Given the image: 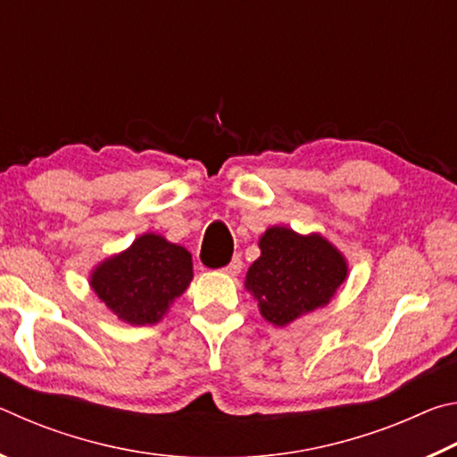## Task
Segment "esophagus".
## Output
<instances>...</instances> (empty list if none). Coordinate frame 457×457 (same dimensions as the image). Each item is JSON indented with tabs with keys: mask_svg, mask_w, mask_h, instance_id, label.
Returning <instances> with one entry per match:
<instances>
[{
	"mask_svg": "<svg viewBox=\"0 0 457 457\" xmlns=\"http://www.w3.org/2000/svg\"><path fill=\"white\" fill-rule=\"evenodd\" d=\"M223 272H226L228 276H237L239 272H242V260L234 258L226 268H223Z\"/></svg>",
	"mask_w": 457,
	"mask_h": 457,
	"instance_id": "esophagus-1",
	"label": "esophagus"
}]
</instances>
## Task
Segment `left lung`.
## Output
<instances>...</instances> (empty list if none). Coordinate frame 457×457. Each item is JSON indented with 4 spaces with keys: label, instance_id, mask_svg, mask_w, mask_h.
<instances>
[{
    "label": "left lung",
    "instance_id": "left-lung-1",
    "mask_svg": "<svg viewBox=\"0 0 457 457\" xmlns=\"http://www.w3.org/2000/svg\"><path fill=\"white\" fill-rule=\"evenodd\" d=\"M260 258L245 274V288L260 312L276 327L327 306L349 266L343 253L320 234L300 236L284 226L268 228L260 237Z\"/></svg>",
    "mask_w": 457,
    "mask_h": 457
}]
</instances>
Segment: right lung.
Instances as JSON below:
<instances>
[{
	"instance_id": "1",
	"label": "right lung",
	"mask_w": 457,
	"mask_h": 457,
	"mask_svg": "<svg viewBox=\"0 0 457 457\" xmlns=\"http://www.w3.org/2000/svg\"><path fill=\"white\" fill-rule=\"evenodd\" d=\"M191 278L193 262L185 247L143 234L92 270L90 288L122 322L145 327L163 319Z\"/></svg>"
}]
</instances>
